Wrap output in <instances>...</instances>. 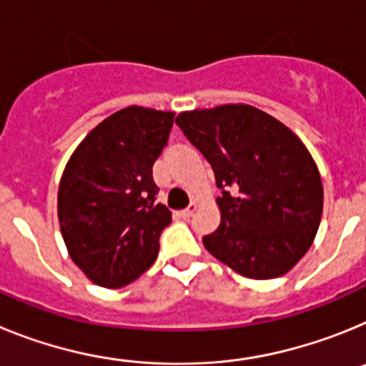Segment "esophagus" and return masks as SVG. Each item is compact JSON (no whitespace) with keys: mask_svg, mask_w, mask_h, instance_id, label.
Instances as JSON below:
<instances>
[{"mask_svg":"<svg viewBox=\"0 0 366 366\" xmlns=\"http://www.w3.org/2000/svg\"><path fill=\"white\" fill-rule=\"evenodd\" d=\"M196 209H198V205H196V203H190V205L187 207V209L179 211V216H181V218H190V216H192L194 212H196Z\"/></svg>","mask_w":366,"mask_h":366,"instance_id":"34e87169","label":"esophagus"}]
</instances>
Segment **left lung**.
<instances>
[{
  "instance_id": "1",
  "label": "left lung",
  "mask_w": 366,
  "mask_h": 366,
  "mask_svg": "<svg viewBox=\"0 0 366 366\" xmlns=\"http://www.w3.org/2000/svg\"><path fill=\"white\" fill-rule=\"evenodd\" d=\"M176 124L216 176L222 222L203 245L247 279L287 273L306 254L322 214V183L290 128L245 104L179 113Z\"/></svg>"
}]
</instances>
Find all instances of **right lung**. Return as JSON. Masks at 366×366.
I'll list each match as a JSON object with an SVG mask.
<instances>
[{"label": "right lung", "instance_id": "add662e5", "mask_svg": "<svg viewBox=\"0 0 366 366\" xmlns=\"http://www.w3.org/2000/svg\"><path fill=\"white\" fill-rule=\"evenodd\" d=\"M172 124L174 113L130 106L93 128L67 161L60 231L74 264L99 286L134 282L157 258L172 212L155 203L152 167Z\"/></svg>", "mask_w": 366, "mask_h": 366}]
</instances>
